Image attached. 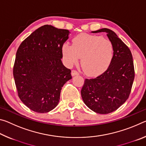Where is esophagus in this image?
I'll list each match as a JSON object with an SVG mask.
<instances>
[{
	"label": "esophagus",
	"mask_w": 146,
	"mask_h": 146,
	"mask_svg": "<svg viewBox=\"0 0 146 146\" xmlns=\"http://www.w3.org/2000/svg\"><path fill=\"white\" fill-rule=\"evenodd\" d=\"M77 75H79V73L76 70H72V71H71V75L72 76H75Z\"/></svg>",
	"instance_id": "34e87169"
}]
</instances>
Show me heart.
Returning a JSON list of instances; mask_svg holds the SVG:
<instances>
[{"label": "heart", "mask_w": 146, "mask_h": 146, "mask_svg": "<svg viewBox=\"0 0 146 146\" xmlns=\"http://www.w3.org/2000/svg\"><path fill=\"white\" fill-rule=\"evenodd\" d=\"M64 60L68 66L78 62L88 75H97L107 70L113 60L114 48L110 40L99 36L81 34L73 39V45L64 44Z\"/></svg>", "instance_id": "b5f03b06"}]
</instances>
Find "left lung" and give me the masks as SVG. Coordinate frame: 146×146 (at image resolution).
Wrapping results in <instances>:
<instances>
[{
  "mask_svg": "<svg viewBox=\"0 0 146 146\" xmlns=\"http://www.w3.org/2000/svg\"><path fill=\"white\" fill-rule=\"evenodd\" d=\"M105 32L114 48V55L108 70L97 77L86 78L81 90L84 102L100 114L111 113L129 97L135 78L133 56L129 48L114 31L102 28L92 33Z\"/></svg>",
  "mask_w": 146,
  "mask_h": 146,
  "instance_id": "obj_1",
  "label": "left lung"
}]
</instances>
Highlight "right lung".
<instances>
[{
    "instance_id": "right-lung-1",
    "label": "right lung",
    "mask_w": 146,
    "mask_h": 146,
    "mask_svg": "<svg viewBox=\"0 0 146 146\" xmlns=\"http://www.w3.org/2000/svg\"><path fill=\"white\" fill-rule=\"evenodd\" d=\"M68 29L51 25L40 27L19 46L13 66L20 99L37 113H48L58 105L62 87L72 78L63 65L62 48Z\"/></svg>"
}]
</instances>
